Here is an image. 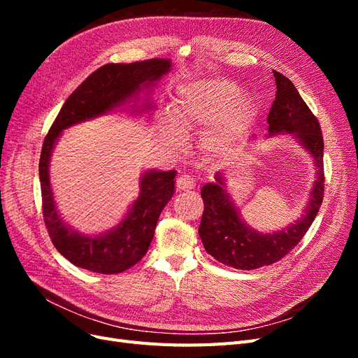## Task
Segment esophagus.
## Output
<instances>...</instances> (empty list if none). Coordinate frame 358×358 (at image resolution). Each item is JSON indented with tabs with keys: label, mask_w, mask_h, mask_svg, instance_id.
Here are the masks:
<instances>
[{
	"label": "esophagus",
	"mask_w": 358,
	"mask_h": 358,
	"mask_svg": "<svg viewBox=\"0 0 358 358\" xmlns=\"http://www.w3.org/2000/svg\"><path fill=\"white\" fill-rule=\"evenodd\" d=\"M194 187H196V182L188 175H182L176 180V188L179 191H191Z\"/></svg>",
	"instance_id": "1"
}]
</instances>
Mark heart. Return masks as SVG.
<instances>
[{
	"label": "heart",
	"instance_id": "1",
	"mask_svg": "<svg viewBox=\"0 0 358 358\" xmlns=\"http://www.w3.org/2000/svg\"><path fill=\"white\" fill-rule=\"evenodd\" d=\"M239 94V86L224 79L183 86L173 101L171 117L162 119V145L179 150L183 134L203 129L199 145L204 154L212 158L234 154L243 145L255 116L254 100Z\"/></svg>",
	"mask_w": 358,
	"mask_h": 358
}]
</instances>
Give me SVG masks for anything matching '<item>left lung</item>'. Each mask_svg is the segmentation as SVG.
Segmentation results:
<instances>
[{
  "instance_id": "obj_1",
  "label": "left lung",
  "mask_w": 358,
  "mask_h": 358,
  "mask_svg": "<svg viewBox=\"0 0 358 358\" xmlns=\"http://www.w3.org/2000/svg\"><path fill=\"white\" fill-rule=\"evenodd\" d=\"M273 74L278 91L267 116L268 134H294L297 142L315 159L317 179L301 218L273 234L249 229L241 220L224 189L220 173L215 183H206L201 188L204 210L199 234L206 252L216 262L241 270L270 266L294 249L315 220L324 197V140L318 119L303 101L292 82L278 71Z\"/></svg>"
}]
</instances>
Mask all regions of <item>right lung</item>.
I'll use <instances>...</instances> for the list:
<instances>
[{
  "mask_svg": "<svg viewBox=\"0 0 358 358\" xmlns=\"http://www.w3.org/2000/svg\"><path fill=\"white\" fill-rule=\"evenodd\" d=\"M171 67L170 59L131 64H106L83 80L69 96L43 142L40 183L43 220L53 246L74 266L95 273L116 275L137 264L152 242L161 210L175 192L176 171H146L140 179V196L124 221L100 236H83L59 218L49 180V161L62 129L110 112L154 85ZM150 109V103L145 106ZM138 112V110H137Z\"/></svg>",
  "mask_w": 358,
  "mask_h": 358,
  "instance_id": "1",
  "label": "right lung"
}]
</instances>
